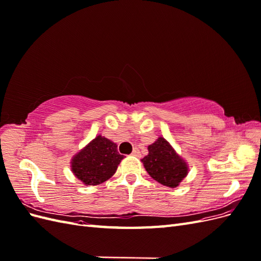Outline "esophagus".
<instances>
[{
  "instance_id": "1",
  "label": "esophagus",
  "mask_w": 261,
  "mask_h": 261,
  "mask_svg": "<svg viewBox=\"0 0 261 261\" xmlns=\"http://www.w3.org/2000/svg\"><path fill=\"white\" fill-rule=\"evenodd\" d=\"M132 155H135V156L139 158V156L141 155V153H140V151H139V149H138V148H134L133 152H132Z\"/></svg>"
}]
</instances>
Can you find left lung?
Masks as SVG:
<instances>
[{
  "instance_id": "obj_1",
  "label": "left lung",
  "mask_w": 261,
  "mask_h": 261,
  "mask_svg": "<svg viewBox=\"0 0 261 261\" xmlns=\"http://www.w3.org/2000/svg\"><path fill=\"white\" fill-rule=\"evenodd\" d=\"M148 155L141 159L148 174L164 186L171 188L178 186L187 175L188 169L168 141L162 137L158 138L148 147Z\"/></svg>"
}]
</instances>
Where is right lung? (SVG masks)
<instances>
[{"instance_id": "add662e5", "label": "right lung", "mask_w": 261, "mask_h": 261, "mask_svg": "<svg viewBox=\"0 0 261 261\" xmlns=\"http://www.w3.org/2000/svg\"><path fill=\"white\" fill-rule=\"evenodd\" d=\"M123 158L111 140L97 136L74 156L72 170L85 185H99L114 174Z\"/></svg>"}]
</instances>
